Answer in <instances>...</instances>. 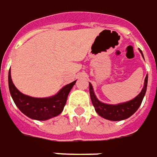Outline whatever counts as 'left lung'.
I'll return each mask as SVG.
<instances>
[{
    "instance_id": "left-lung-1",
    "label": "left lung",
    "mask_w": 157,
    "mask_h": 157,
    "mask_svg": "<svg viewBox=\"0 0 157 157\" xmlns=\"http://www.w3.org/2000/svg\"><path fill=\"white\" fill-rule=\"evenodd\" d=\"M140 52L143 56L142 52L140 50ZM147 79H148V75H147L141 92L136 98L132 101H129L128 102L121 103V104H118V105H108V104H105L103 102L100 101L95 96L92 86L90 83H89L90 100H91V102L93 104L96 111L101 117L110 121L125 120L126 118L132 116L136 111H137L138 108L140 107V104L142 102L144 96L147 91Z\"/></svg>"
}]
</instances>
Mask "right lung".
<instances>
[{
  "label": "right lung",
  "instance_id": "1",
  "mask_svg": "<svg viewBox=\"0 0 157 157\" xmlns=\"http://www.w3.org/2000/svg\"><path fill=\"white\" fill-rule=\"evenodd\" d=\"M75 82L65 86L56 96L48 98H35L17 90L11 80L10 71L8 74L9 90L15 104L23 114L37 121L48 120L61 114L67 103L68 94Z\"/></svg>",
  "mask_w": 157,
  "mask_h": 157
}]
</instances>
